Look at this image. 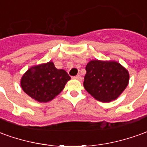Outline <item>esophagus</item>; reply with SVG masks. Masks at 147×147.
Segmentation results:
<instances>
[{
	"label": "esophagus",
	"instance_id": "1",
	"mask_svg": "<svg viewBox=\"0 0 147 147\" xmlns=\"http://www.w3.org/2000/svg\"><path fill=\"white\" fill-rule=\"evenodd\" d=\"M74 79H75V80H77L81 81V80H82V76L79 75V76H76L74 77Z\"/></svg>",
	"mask_w": 147,
	"mask_h": 147
}]
</instances>
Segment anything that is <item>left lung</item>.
<instances>
[{"mask_svg": "<svg viewBox=\"0 0 147 147\" xmlns=\"http://www.w3.org/2000/svg\"><path fill=\"white\" fill-rule=\"evenodd\" d=\"M84 87L95 99L109 102L119 98L128 85L130 75L115 60L92 59L86 66Z\"/></svg>", "mask_w": 147, "mask_h": 147, "instance_id": "1", "label": "left lung"}]
</instances>
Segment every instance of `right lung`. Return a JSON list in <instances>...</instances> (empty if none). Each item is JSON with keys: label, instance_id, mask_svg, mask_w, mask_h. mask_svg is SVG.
Returning <instances> with one entry per match:
<instances>
[{"label": "right lung", "instance_id": "add662e5", "mask_svg": "<svg viewBox=\"0 0 147 147\" xmlns=\"http://www.w3.org/2000/svg\"><path fill=\"white\" fill-rule=\"evenodd\" d=\"M71 77L63 69H57L52 61L31 67L20 80L26 94L40 102H47L59 95Z\"/></svg>", "mask_w": 147, "mask_h": 147}]
</instances>
